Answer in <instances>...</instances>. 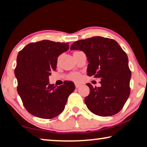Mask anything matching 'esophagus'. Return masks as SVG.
Wrapping results in <instances>:
<instances>
[{
  "instance_id": "obj_1",
  "label": "esophagus",
  "mask_w": 147,
  "mask_h": 147,
  "mask_svg": "<svg viewBox=\"0 0 147 147\" xmlns=\"http://www.w3.org/2000/svg\"><path fill=\"white\" fill-rule=\"evenodd\" d=\"M75 86H76V88H80V86H81V84H75Z\"/></svg>"
}]
</instances>
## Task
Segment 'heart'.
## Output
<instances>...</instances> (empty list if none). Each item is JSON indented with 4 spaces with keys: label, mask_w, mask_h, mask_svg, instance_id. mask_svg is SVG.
I'll list each match as a JSON object with an SVG mask.
<instances>
[{
    "label": "heart",
    "mask_w": 147,
    "mask_h": 147,
    "mask_svg": "<svg viewBox=\"0 0 147 147\" xmlns=\"http://www.w3.org/2000/svg\"><path fill=\"white\" fill-rule=\"evenodd\" d=\"M61 55H60L57 58V64L59 63L60 61H61ZM67 78H68V79L70 80H72V81L77 82L80 81L82 76H81V74L79 73V72H73V73L69 74V75H68Z\"/></svg>",
    "instance_id": "b5f03b06"
}]
</instances>
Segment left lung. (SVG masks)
Returning a JSON list of instances; mask_svg holds the SVG:
<instances>
[{
  "label": "left lung",
  "instance_id": "8db88e82",
  "mask_svg": "<svg viewBox=\"0 0 147 147\" xmlns=\"http://www.w3.org/2000/svg\"><path fill=\"white\" fill-rule=\"evenodd\" d=\"M70 49L84 51L89 62L88 76L101 80L100 87L87 84L90 92L85 103L90 111L100 116L119 112L129 97L131 77L127 55L119 44L98 36L74 42Z\"/></svg>",
  "mask_w": 147,
  "mask_h": 147
}]
</instances>
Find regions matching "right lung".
<instances>
[{"instance_id":"right-lung-1","label":"right lung","mask_w":147,"mask_h":147,"mask_svg":"<svg viewBox=\"0 0 147 147\" xmlns=\"http://www.w3.org/2000/svg\"><path fill=\"white\" fill-rule=\"evenodd\" d=\"M68 49V43L43 40L28 44L18 53L15 69L17 92L32 115L51 119L63 111L75 85L65 81L56 87L49 84V76L56 69L58 56Z\"/></svg>"}]
</instances>
